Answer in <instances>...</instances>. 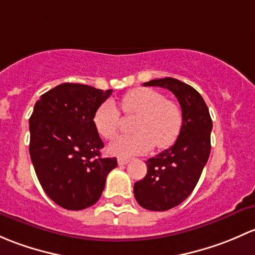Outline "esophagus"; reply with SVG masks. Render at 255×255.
Returning a JSON list of instances; mask_svg holds the SVG:
<instances>
[{
  "mask_svg": "<svg viewBox=\"0 0 255 255\" xmlns=\"http://www.w3.org/2000/svg\"><path fill=\"white\" fill-rule=\"evenodd\" d=\"M130 162V158H127V157H119L118 158V163H119V166H124V164H127Z\"/></svg>",
  "mask_w": 255,
  "mask_h": 255,
  "instance_id": "34e87169",
  "label": "esophagus"
}]
</instances>
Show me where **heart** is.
I'll return each mask as SVG.
<instances>
[{"instance_id":"b5f03b06","label":"heart","mask_w":255,"mask_h":255,"mask_svg":"<svg viewBox=\"0 0 255 255\" xmlns=\"http://www.w3.org/2000/svg\"><path fill=\"white\" fill-rule=\"evenodd\" d=\"M122 109L127 115H135L133 135L122 136L113 141L108 151L119 156H132L148 152L152 147L167 148L177 141L183 127V113L175 102L168 101L161 92L152 88H135L122 98ZM93 124L106 140L117 136L120 115L113 102H104L93 115Z\"/></svg>"}]
</instances>
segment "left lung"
<instances>
[{
	"mask_svg": "<svg viewBox=\"0 0 255 255\" xmlns=\"http://www.w3.org/2000/svg\"><path fill=\"white\" fill-rule=\"evenodd\" d=\"M143 86L169 89L183 113V127L174 145L147 159L146 177L133 185L138 205L166 211L183 203L198 184L211 149L212 120L200 93L182 81L166 77Z\"/></svg>",
	"mask_w": 255,
	"mask_h": 255,
	"instance_id": "obj_1",
	"label": "left lung"
}]
</instances>
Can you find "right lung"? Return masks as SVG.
Here are the masks:
<instances>
[{
    "instance_id": "right-lung-1",
    "label": "right lung",
    "mask_w": 255,
    "mask_h": 255,
    "mask_svg": "<svg viewBox=\"0 0 255 255\" xmlns=\"http://www.w3.org/2000/svg\"><path fill=\"white\" fill-rule=\"evenodd\" d=\"M112 89L62 83L44 93L29 119V153L39 183L66 210H83L101 198L115 157L103 158L104 143L93 124Z\"/></svg>"
}]
</instances>
